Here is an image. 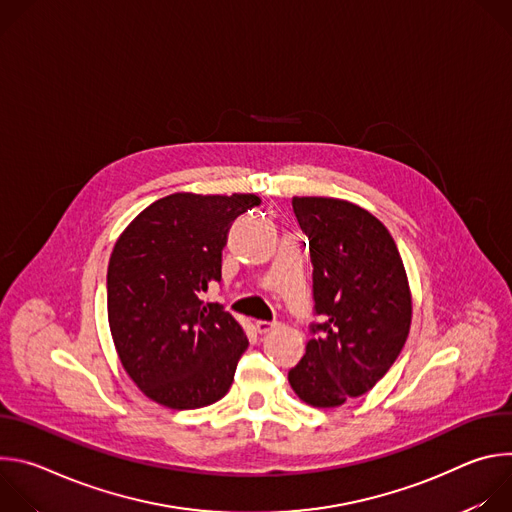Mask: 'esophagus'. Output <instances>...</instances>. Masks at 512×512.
I'll list each match as a JSON object with an SVG mask.
<instances>
[{
  "mask_svg": "<svg viewBox=\"0 0 512 512\" xmlns=\"http://www.w3.org/2000/svg\"><path fill=\"white\" fill-rule=\"evenodd\" d=\"M279 324L277 322H265V320H257L255 322V330L259 332V334H269L271 330H275Z\"/></svg>",
  "mask_w": 512,
  "mask_h": 512,
  "instance_id": "esophagus-1",
  "label": "esophagus"
}]
</instances>
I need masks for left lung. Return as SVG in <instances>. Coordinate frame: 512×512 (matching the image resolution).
<instances>
[{"label": "left lung", "mask_w": 512, "mask_h": 512, "mask_svg": "<svg viewBox=\"0 0 512 512\" xmlns=\"http://www.w3.org/2000/svg\"><path fill=\"white\" fill-rule=\"evenodd\" d=\"M291 204L310 239L322 324L312 326L287 381L306 405L334 409L369 393L393 367L413 318L409 279L391 233L367 208L328 196Z\"/></svg>", "instance_id": "left-lung-1"}]
</instances>
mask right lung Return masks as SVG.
<instances>
[{
	"label": "right lung",
	"mask_w": 512,
	"mask_h": 512,
	"mask_svg": "<svg viewBox=\"0 0 512 512\" xmlns=\"http://www.w3.org/2000/svg\"><path fill=\"white\" fill-rule=\"evenodd\" d=\"M257 194L176 192L143 208L119 235L107 267V316L117 356L137 389L168 409L223 399L249 340L200 294L221 281L235 218Z\"/></svg>",
	"instance_id": "add662e5"
}]
</instances>
